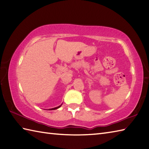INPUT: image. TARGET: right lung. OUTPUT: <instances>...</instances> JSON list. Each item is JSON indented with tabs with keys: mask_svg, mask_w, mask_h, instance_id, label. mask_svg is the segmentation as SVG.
I'll return each mask as SVG.
<instances>
[{
	"mask_svg": "<svg viewBox=\"0 0 149 149\" xmlns=\"http://www.w3.org/2000/svg\"><path fill=\"white\" fill-rule=\"evenodd\" d=\"M61 106H58V107H54V108H52V109H50V110H54V109H58V108H59V107Z\"/></svg>",
	"mask_w": 149,
	"mask_h": 149,
	"instance_id": "right-lung-1",
	"label": "right lung"
}]
</instances>
